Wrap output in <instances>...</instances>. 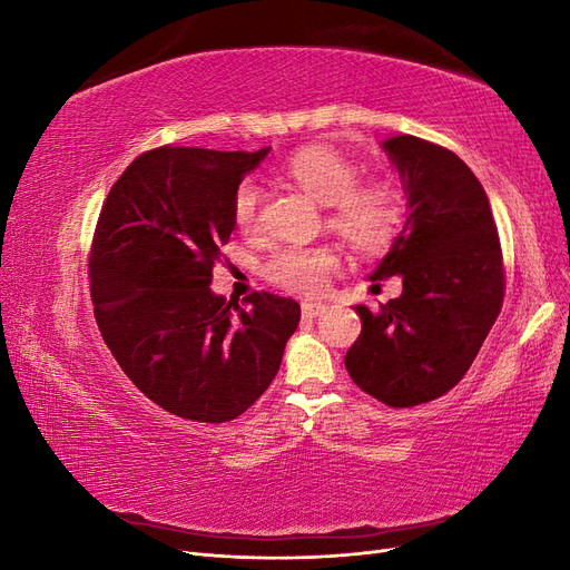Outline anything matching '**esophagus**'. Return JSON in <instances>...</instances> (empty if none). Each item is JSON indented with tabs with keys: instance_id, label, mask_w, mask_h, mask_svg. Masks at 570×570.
I'll return each mask as SVG.
<instances>
[{
	"instance_id": "esophagus-1",
	"label": "esophagus",
	"mask_w": 570,
	"mask_h": 570,
	"mask_svg": "<svg viewBox=\"0 0 570 570\" xmlns=\"http://www.w3.org/2000/svg\"><path fill=\"white\" fill-rule=\"evenodd\" d=\"M325 312V304L321 302H302V314L306 318H318Z\"/></svg>"
}]
</instances>
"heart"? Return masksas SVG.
Wrapping results in <instances>:
<instances>
[{
  "mask_svg": "<svg viewBox=\"0 0 570 570\" xmlns=\"http://www.w3.org/2000/svg\"><path fill=\"white\" fill-rule=\"evenodd\" d=\"M283 174L321 206H327V228L337 233L352 249L373 254L385 249L400 233L406 216L402 189L390 180L358 183V166L327 145H306L285 161ZM262 187L243 180L233 193V220L243 233L258 223ZM337 256L327 247H283L264 264V275L289 292H316Z\"/></svg>",
  "mask_w": 570,
  "mask_h": 570,
  "instance_id": "b5f03b06",
  "label": "heart"
}]
</instances>
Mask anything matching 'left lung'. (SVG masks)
<instances>
[{
  "label": "left lung",
  "instance_id": "left-lung-1",
  "mask_svg": "<svg viewBox=\"0 0 570 570\" xmlns=\"http://www.w3.org/2000/svg\"><path fill=\"white\" fill-rule=\"evenodd\" d=\"M402 178L406 223L371 273L402 278L381 312L356 304L361 335L344 366L394 409L433 402L471 368L504 302L502 247L490 199L454 151L413 135L385 140Z\"/></svg>",
  "mask_w": 570,
  "mask_h": 570
}]
</instances>
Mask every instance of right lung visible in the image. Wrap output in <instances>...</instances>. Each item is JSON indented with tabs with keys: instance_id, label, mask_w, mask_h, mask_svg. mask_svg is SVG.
<instances>
[{
	"instance_id": "obj_1",
	"label": "right lung",
	"mask_w": 570,
	"mask_h": 570,
	"mask_svg": "<svg viewBox=\"0 0 570 570\" xmlns=\"http://www.w3.org/2000/svg\"><path fill=\"white\" fill-rule=\"evenodd\" d=\"M159 147L137 157L101 206L90 252L95 318L118 366L180 419L226 423L262 396L299 325L295 299L212 289L235 230L233 193L268 157Z\"/></svg>"
}]
</instances>
